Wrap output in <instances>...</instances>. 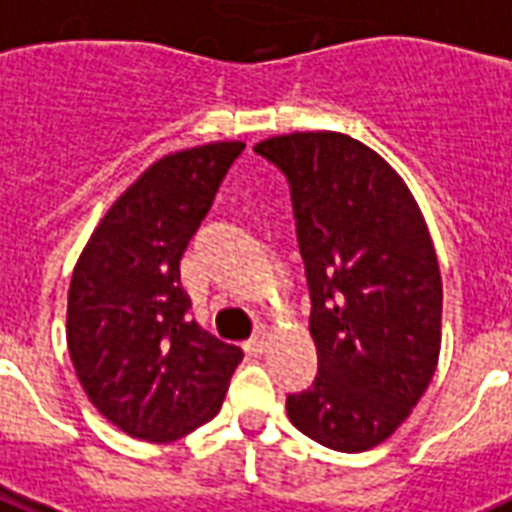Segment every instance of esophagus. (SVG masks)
<instances>
[{
	"label": "esophagus",
	"instance_id": "34e87169",
	"mask_svg": "<svg viewBox=\"0 0 512 512\" xmlns=\"http://www.w3.org/2000/svg\"><path fill=\"white\" fill-rule=\"evenodd\" d=\"M267 331H256V334L251 336V339H248V342H245V350L251 352V355H261V352H264V347H267Z\"/></svg>",
	"mask_w": 512,
	"mask_h": 512
}]
</instances>
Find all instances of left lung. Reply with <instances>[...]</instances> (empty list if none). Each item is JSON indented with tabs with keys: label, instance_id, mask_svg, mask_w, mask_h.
<instances>
[{
	"label": "left lung",
	"instance_id": "obj_1",
	"mask_svg": "<svg viewBox=\"0 0 512 512\" xmlns=\"http://www.w3.org/2000/svg\"><path fill=\"white\" fill-rule=\"evenodd\" d=\"M253 152L288 178L310 285L318 376L285 398L288 419L328 449H374L425 395L441 352V269L422 211L344 133H288Z\"/></svg>",
	"mask_w": 512,
	"mask_h": 512
}]
</instances>
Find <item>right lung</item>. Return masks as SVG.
Here are the masks:
<instances>
[{"mask_svg": "<svg viewBox=\"0 0 512 512\" xmlns=\"http://www.w3.org/2000/svg\"><path fill=\"white\" fill-rule=\"evenodd\" d=\"M243 141L165 154L106 211L69 285L66 342L87 398L130 438L168 443L219 414L243 350L186 318L181 256Z\"/></svg>", "mask_w": 512, "mask_h": 512, "instance_id": "1", "label": "right lung"}]
</instances>
